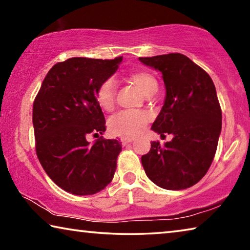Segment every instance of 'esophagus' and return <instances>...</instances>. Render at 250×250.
Listing matches in <instances>:
<instances>
[{
  "instance_id": "34e87169",
  "label": "esophagus",
  "mask_w": 250,
  "mask_h": 250,
  "mask_svg": "<svg viewBox=\"0 0 250 250\" xmlns=\"http://www.w3.org/2000/svg\"><path fill=\"white\" fill-rule=\"evenodd\" d=\"M132 141H134V139L131 138V137H124L121 139L122 145H128V143H131Z\"/></svg>"
}]
</instances>
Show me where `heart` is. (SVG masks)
<instances>
[{
  "instance_id": "b5f03b06",
  "label": "heart",
  "mask_w": 250,
  "mask_h": 250,
  "mask_svg": "<svg viewBox=\"0 0 250 250\" xmlns=\"http://www.w3.org/2000/svg\"><path fill=\"white\" fill-rule=\"evenodd\" d=\"M130 78L137 84L146 96L151 91L158 89V82L150 73L146 71H135L131 74ZM117 83L115 79L109 78L100 84L97 90V100L99 104L105 110H110L115 104ZM150 115L146 111H135V110H125L113 116L110 120V129L113 133L121 135L140 134L146 129L149 122Z\"/></svg>"
}]
</instances>
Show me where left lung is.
<instances>
[{
    "instance_id": "8db88e82",
    "label": "left lung",
    "mask_w": 250,
    "mask_h": 250,
    "mask_svg": "<svg viewBox=\"0 0 250 250\" xmlns=\"http://www.w3.org/2000/svg\"><path fill=\"white\" fill-rule=\"evenodd\" d=\"M159 70L166 98L151 129L173 139L161 146L151 142L142 155L146 174L160 188L180 191L196 184L208 171L222 131V110L209 75L183 54L139 57Z\"/></svg>"
}]
</instances>
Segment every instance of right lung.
I'll list each match as a JSON object with an SVG mask.
<instances>
[{"mask_svg": "<svg viewBox=\"0 0 250 250\" xmlns=\"http://www.w3.org/2000/svg\"><path fill=\"white\" fill-rule=\"evenodd\" d=\"M111 61L73 57L54 65L33 104L36 154L55 184L74 195H92L112 181L122 150L115 139L90 143L105 131L97 90L116 73Z\"/></svg>", "mask_w": 250, "mask_h": 250, "instance_id": "obj_1", "label": "right lung"}]
</instances>
